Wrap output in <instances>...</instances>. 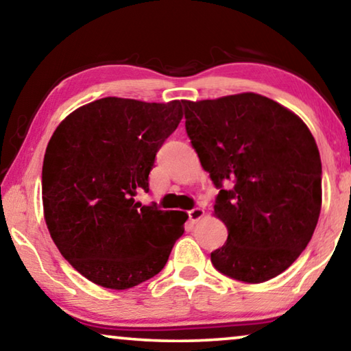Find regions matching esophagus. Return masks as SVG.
Instances as JSON below:
<instances>
[{
  "label": "esophagus",
  "instance_id": "34e87169",
  "mask_svg": "<svg viewBox=\"0 0 351 351\" xmlns=\"http://www.w3.org/2000/svg\"><path fill=\"white\" fill-rule=\"evenodd\" d=\"M203 215H204V210L202 208H193V209L189 210V219H191L192 221L199 220Z\"/></svg>",
  "mask_w": 351,
  "mask_h": 351
}]
</instances>
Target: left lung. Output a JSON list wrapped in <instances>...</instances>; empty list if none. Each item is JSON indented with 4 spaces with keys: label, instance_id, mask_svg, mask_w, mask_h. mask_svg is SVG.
Listing matches in <instances>:
<instances>
[{
    "label": "left lung",
    "instance_id": "8db88e82",
    "mask_svg": "<svg viewBox=\"0 0 351 351\" xmlns=\"http://www.w3.org/2000/svg\"><path fill=\"white\" fill-rule=\"evenodd\" d=\"M182 106L192 147L220 189L214 213L228 228L213 265L237 281L271 280L302 254L319 221L322 162L313 134L292 110L252 92Z\"/></svg>",
    "mask_w": 351,
    "mask_h": 351
}]
</instances>
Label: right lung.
<instances>
[{
    "label": "right lung",
    "instance_id": "1",
    "mask_svg": "<svg viewBox=\"0 0 351 351\" xmlns=\"http://www.w3.org/2000/svg\"><path fill=\"white\" fill-rule=\"evenodd\" d=\"M182 101L108 97L56 128L42 169L43 214L60 254L95 285L125 291L158 275L187 214L134 202Z\"/></svg>",
    "mask_w": 351,
    "mask_h": 351
}]
</instances>
